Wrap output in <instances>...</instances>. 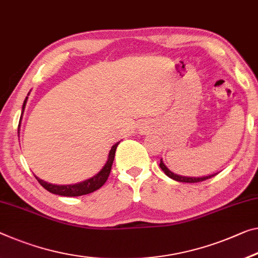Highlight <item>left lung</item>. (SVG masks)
Here are the masks:
<instances>
[{
    "label": "left lung",
    "mask_w": 258,
    "mask_h": 258,
    "mask_svg": "<svg viewBox=\"0 0 258 258\" xmlns=\"http://www.w3.org/2000/svg\"><path fill=\"white\" fill-rule=\"evenodd\" d=\"M160 168L164 170L165 174L167 176H169L170 179L175 180L177 182H187V183H196V182H202V181H205L208 179H211L212 176H215L216 174H211V175H207V176H202V177H190V176H182V175H177V174H174L173 172H170V170L167 168V166L164 164V161L162 159L160 160Z\"/></svg>",
    "instance_id": "8db88e82"
}]
</instances>
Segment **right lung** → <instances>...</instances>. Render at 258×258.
<instances>
[{
	"label": "right lung",
	"instance_id": "right-lung-1",
	"mask_svg": "<svg viewBox=\"0 0 258 258\" xmlns=\"http://www.w3.org/2000/svg\"><path fill=\"white\" fill-rule=\"evenodd\" d=\"M27 96H29V94H27ZM27 98L29 97H26L25 100H24L22 115H23L24 109H25ZM118 143L120 142H116L115 144L110 148V151L108 153V159H107L106 164L104 165V167L100 169V172H98L96 175H93L92 177H90V179H88V180L82 181V182H79V183H75V184H51V183H48V182L39 179L38 176L34 175L35 179L39 181V183H40L43 188H45L46 190H48V191L51 194H55V195L67 196V197L88 195V194L96 191V190H98L99 188H101L102 185H104L105 182L107 181V179H108Z\"/></svg>",
	"mask_w": 258,
	"mask_h": 258
}]
</instances>
